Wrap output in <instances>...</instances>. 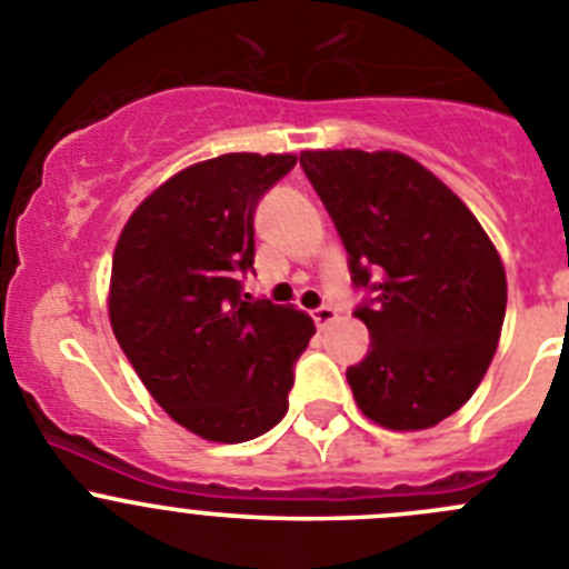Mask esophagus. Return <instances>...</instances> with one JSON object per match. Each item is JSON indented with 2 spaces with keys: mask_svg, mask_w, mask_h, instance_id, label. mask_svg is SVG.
<instances>
[{
  "mask_svg": "<svg viewBox=\"0 0 569 569\" xmlns=\"http://www.w3.org/2000/svg\"><path fill=\"white\" fill-rule=\"evenodd\" d=\"M312 319H316V325L319 327H330L338 321V310L330 305H321L319 310H312Z\"/></svg>",
  "mask_w": 569,
  "mask_h": 569,
  "instance_id": "34e87169",
  "label": "esophagus"
}]
</instances>
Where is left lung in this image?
<instances>
[{
  "label": "left lung",
  "mask_w": 569,
  "mask_h": 569,
  "mask_svg": "<svg viewBox=\"0 0 569 569\" xmlns=\"http://www.w3.org/2000/svg\"><path fill=\"white\" fill-rule=\"evenodd\" d=\"M301 169L330 211L372 349L347 369L358 409L389 431L455 415L486 378L502 336L508 279L471 208L392 149H307Z\"/></svg>",
  "instance_id": "1"
}]
</instances>
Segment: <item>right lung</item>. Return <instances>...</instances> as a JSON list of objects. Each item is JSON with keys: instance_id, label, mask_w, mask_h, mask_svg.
<instances>
[{"instance_id": "add662e5", "label": "right lung", "mask_w": 569, "mask_h": 569, "mask_svg": "<svg viewBox=\"0 0 569 569\" xmlns=\"http://www.w3.org/2000/svg\"><path fill=\"white\" fill-rule=\"evenodd\" d=\"M296 154L231 152L177 171L123 226L109 325L166 415L211 442L264 435L288 411L293 363L316 325L296 307L248 301L253 211Z\"/></svg>"}]
</instances>
